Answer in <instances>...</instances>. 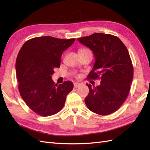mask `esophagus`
<instances>
[{
  "instance_id": "obj_1",
  "label": "esophagus",
  "mask_w": 150,
  "mask_h": 150,
  "mask_svg": "<svg viewBox=\"0 0 150 150\" xmlns=\"http://www.w3.org/2000/svg\"><path fill=\"white\" fill-rule=\"evenodd\" d=\"M80 85H81V84H79V83H74V88H77L80 86Z\"/></svg>"
}]
</instances>
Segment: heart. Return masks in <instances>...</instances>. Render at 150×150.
Here are the masks:
<instances>
[{
    "instance_id": "b5f03b06",
    "label": "heart",
    "mask_w": 150,
    "mask_h": 150,
    "mask_svg": "<svg viewBox=\"0 0 150 150\" xmlns=\"http://www.w3.org/2000/svg\"><path fill=\"white\" fill-rule=\"evenodd\" d=\"M88 50H86V49H84V48H82V49H81L80 50H79V52H82V51H87ZM77 77H79V76H77Z\"/></svg>"
}]
</instances>
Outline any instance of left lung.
Here are the masks:
<instances>
[{
	"mask_svg": "<svg viewBox=\"0 0 150 150\" xmlns=\"http://www.w3.org/2000/svg\"><path fill=\"white\" fill-rule=\"evenodd\" d=\"M77 40L91 50L95 58L88 78L101 80L97 87L86 84V105L100 115L112 113L126 100L132 82L133 67L128 51L119 38L110 34L96 33Z\"/></svg>",
	"mask_w": 150,
	"mask_h": 150,
	"instance_id": "1",
	"label": "left lung"
}]
</instances>
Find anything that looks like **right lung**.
Listing matches in <instances>:
<instances>
[{
    "label": "right lung",
    "mask_w": 150,
    "mask_h": 150,
    "mask_svg": "<svg viewBox=\"0 0 150 150\" xmlns=\"http://www.w3.org/2000/svg\"><path fill=\"white\" fill-rule=\"evenodd\" d=\"M75 40L50 36L35 37L27 40L19 51L15 64L18 90L28 107L40 116L58 113L73 90L72 82L57 85L52 76L54 69L60 67L63 52Z\"/></svg>",
    "instance_id": "obj_1"
}]
</instances>
